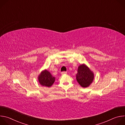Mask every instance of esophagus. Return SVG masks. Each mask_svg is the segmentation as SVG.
<instances>
[{"label":"esophagus","mask_w":125,"mask_h":125,"mask_svg":"<svg viewBox=\"0 0 125 125\" xmlns=\"http://www.w3.org/2000/svg\"><path fill=\"white\" fill-rule=\"evenodd\" d=\"M67 74V72H63L61 73V75H65V74Z\"/></svg>","instance_id":"esophagus-1"}]
</instances>
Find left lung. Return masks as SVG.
Wrapping results in <instances>:
<instances>
[{"instance_id":"1","label":"left lung","mask_w":125,"mask_h":125,"mask_svg":"<svg viewBox=\"0 0 125 125\" xmlns=\"http://www.w3.org/2000/svg\"><path fill=\"white\" fill-rule=\"evenodd\" d=\"M76 79L83 87H87L93 83L94 74L86 65L83 64L79 66Z\"/></svg>"}]
</instances>
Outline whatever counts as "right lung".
<instances>
[{"mask_svg": "<svg viewBox=\"0 0 125 125\" xmlns=\"http://www.w3.org/2000/svg\"><path fill=\"white\" fill-rule=\"evenodd\" d=\"M55 78L53 77L50 73L46 70L42 71L38 77L40 83L46 87H50L55 82Z\"/></svg>", "mask_w": 125, "mask_h": 125, "instance_id": "right-lung-1", "label": "right lung"}]
</instances>
